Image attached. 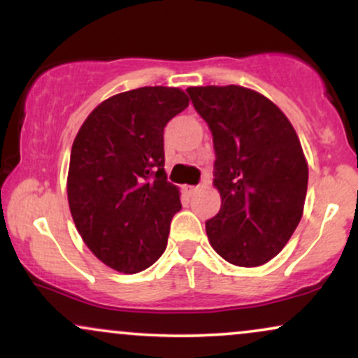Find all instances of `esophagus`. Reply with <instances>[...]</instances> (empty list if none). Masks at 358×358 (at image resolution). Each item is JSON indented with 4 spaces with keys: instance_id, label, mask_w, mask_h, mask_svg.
Instances as JSON below:
<instances>
[{
    "instance_id": "obj_1",
    "label": "esophagus",
    "mask_w": 358,
    "mask_h": 358,
    "mask_svg": "<svg viewBox=\"0 0 358 358\" xmlns=\"http://www.w3.org/2000/svg\"><path fill=\"white\" fill-rule=\"evenodd\" d=\"M200 190V187H187V193L188 195H195L196 192Z\"/></svg>"
}]
</instances>
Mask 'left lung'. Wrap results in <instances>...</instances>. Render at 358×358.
Instances as JSON below:
<instances>
[{
  "instance_id": "8db88e82",
  "label": "left lung",
  "mask_w": 358,
  "mask_h": 358,
  "mask_svg": "<svg viewBox=\"0 0 358 358\" xmlns=\"http://www.w3.org/2000/svg\"><path fill=\"white\" fill-rule=\"evenodd\" d=\"M208 124L222 205L205 222L219 256L242 268L281 252L305 207L308 165L296 131L268 97L241 85L188 87Z\"/></svg>"
}]
</instances>
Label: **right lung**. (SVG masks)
<instances>
[{
	"label": "right lung",
	"mask_w": 358,
	"mask_h": 358,
	"mask_svg": "<svg viewBox=\"0 0 358 358\" xmlns=\"http://www.w3.org/2000/svg\"><path fill=\"white\" fill-rule=\"evenodd\" d=\"M175 87H141L101 102L72 145L67 195L85 245L109 268L134 274L165 252L182 208L166 180L163 131L187 109Z\"/></svg>",
	"instance_id": "1"
}]
</instances>
